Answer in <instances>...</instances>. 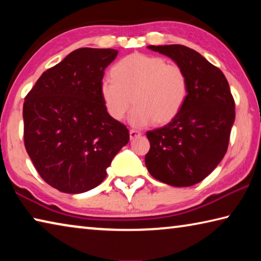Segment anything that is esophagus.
<instances>
[{
	"instance_id": "34e87169",
	"label": "esophagus",
	"mask_w": 261,
	"mask_h": 261,
	"mask_svg": "<svg viewBox=\"0 0 261 261\" xmlns=\"http://www.w3.org/2000/svg\"><path fill=\"white\" fill-rule=\"evenodd\" d=\"M129 134H130V139H131V140L137 138V137L141 136V132H140V131H137V130H130Z\"/></svg>"
}]
</instances>
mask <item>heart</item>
<instances>
[{
  "label": "heart",
  "instance_id": "obj_1",
  "mask_svg": "<svg viewBox=\"0 0 261 261\" xmlns=\"http://www.w3.org/2000/svg\"><path fill=\"white\" fill-rule=\"evenodd\" d=\"M100 96L106 112L120 121L131 107L129 123L144 127L174 120L188 99L189 82L183 69L162 57L140 53L127 55L112 68V78L100 83Z\"/></svg>",
  "mask_w": 261,
  "mask_h": 261
}]
</instances>
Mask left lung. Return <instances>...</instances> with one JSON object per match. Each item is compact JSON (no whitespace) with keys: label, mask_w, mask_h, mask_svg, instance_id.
Returning <instances> with one entry per match:
<instances>
[{"label":"left lung","mask_w":261,"mask_h":261,"mask_svg":"<svg viewBox=\"0 0 261 261\" xmlns=\"http://www.w3.org/2000/svg\"><path fill=\"white\" fill-rule=\"evenodd\" d=\"M170 57L189 82L188 99L167 125L148 131L145 165L154 178L173 187H191L207 177L227 152L235 122V102L219 68L182 45L148 46Z\"/></svg>","instance_id":"8db88e82"}]
</instances>
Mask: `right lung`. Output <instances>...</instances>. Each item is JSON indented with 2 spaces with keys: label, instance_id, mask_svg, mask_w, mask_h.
I'll return each instance as SVG.
<instances>
[{
  "label": "right lung",
  "instance_id": "1",
  "mask_svg": "<svg viewBox=\"0 0 261 261\" xmlns=\"http://www.w3.org/2000/svg\"><path fill=\"white\" fill-rule=\"evenodd\" d=\"M117 54L110 48H79L43 72L26 95V151L42 179L61 192L98 187L129 143V130L106 112L99 91Z\"/></svg>",
  "mask_w": 261,
  "mask_h": 261
}]
</instances>
